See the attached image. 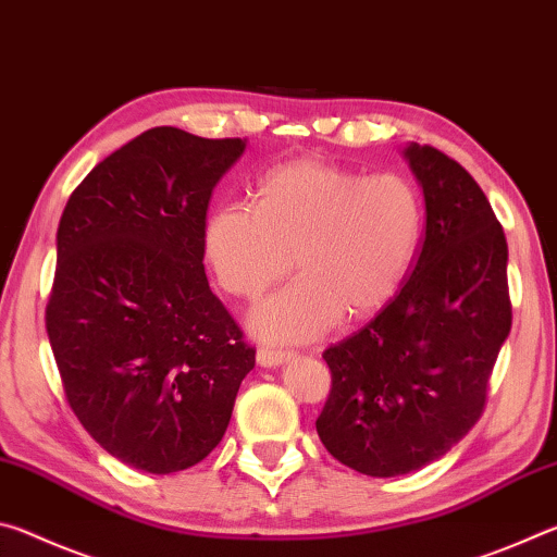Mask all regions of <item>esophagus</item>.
I'll return each instance as SVG.
<instances>
[{"instance_id":"34e87169","label":"esophagus","mask_w":557,"mask_h":557,"mask_svg":"<svg viewBox=\"0 0 557 557\" xmlns=\"http://www.w3.org/2000/svg\"><path fill=\"white\" fill-rule=\"evenodd\" d=\"M292 354L282 351V348H258V363L260 366H282L285 361H289Z\"/></svg>"}]
</instances>
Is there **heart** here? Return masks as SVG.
I'll list each match as a JSON object with an SVG mask.
<instances>
[{"label":"heart","instance_id":"obj_1","mask_svg":"<svg viewBox=\"0 0 557 557\" xmlns=\"http://www.w3.org/2000/svg\"><path fill=\"white\" fill-rule=\"evenodd\" d=\"M425 206L410 178L297 159L256 186L252 209L221 206L203 228L219 285L258 299L292 270L299 280L252 312L262 338L307 342L338 317L361 319L388 305L420 248Z\"/></svg>","mask_w":557,"mask_h":557}]
</instances>
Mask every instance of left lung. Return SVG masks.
I'll use <instances>...</instances> for the list:
<instances>
[{
    "instance_id": "1",
    "label": "left lung",
    "mask_w": 557,
    "mask_h": 557,
    "mask_svg": "<svg viewBox=\"0 0 557 557\" xmlns=\"http://www.w3.org/2000/svg\"><path fill=\"white\" fill-rule=\"evenodd\" d=\"M405 159L425 196L418 260L373 322L324 351L332 391L317 418L329 455L369 476L425 467L474 428L511 332L492 203L440 149L412 143Z\"/></svg>"
}]
</instances>
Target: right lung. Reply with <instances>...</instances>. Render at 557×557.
Masks as SVG:
<instances>
[{
    "instance_id": "add662e5",
    "label": "right lung",
    "mask_w": 557,
    "mask_h": 557,
    "mask_svg": "<svg viewBox=\"0 0 557 557\" xmlns=\"http://www.w3.org/2000/svg\"><path fill=\"white\" fill-rule=\"evenodd\" d=\"M245 139L152 127L65 203L46 332L65 400L125 465L172 474L211 455L256 348L203 270L211 191Z\"/></svg>"
}]
</instances>
